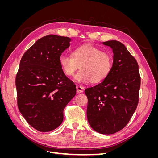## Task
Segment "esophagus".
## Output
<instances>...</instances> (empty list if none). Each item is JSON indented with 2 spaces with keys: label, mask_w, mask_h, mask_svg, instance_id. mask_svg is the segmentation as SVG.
Instances as JSON below:
<instances>
[{
  "label": "esophagus",
  "mask_w": 158,
  "mask_h": 158,
  "mask_svg": "<svg viewBox=\"0 0 158 158\" xmlns=\"http://www.w3.org/2000/svg\"><path fill=\"white\" fill-rule=\"evenodd\" d=\"M84 88L82 85H76V92L77 93H82L84 92Z\"/></svg>",
  "instance_id": "obj_1"
}]
</instances>
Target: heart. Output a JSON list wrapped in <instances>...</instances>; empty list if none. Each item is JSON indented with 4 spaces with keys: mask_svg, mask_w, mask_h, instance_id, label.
I'll list each match as a JSON object with an SVG mask.
<instances>
[{
    "mask_svg": "<svg viewBox=\"0 0 158 158\" xmlns=\"http://www.w3.org/2000/svg\"><path fill=\"white\" fill-rule=\"evenodd\" d=\"M59 64L66 76H72L79 68L75 75L78 82L92 84L99 83L106 79L113 66V57L97 47L85 45L76 47L72 51L71 56L62 54Z\"/></svg>",
    "mask_w": 158,
    "mask_h": 158,
    "instance_id": "obj_1",
    "label": "heart"
}]
</instances>
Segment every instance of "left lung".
<instances>
[{"mask_svg": "<svg viewBox=\"0 0 158 158\" xmlns=\"http://www.w3.org/2000/svg\"><path fill=\"white\" fill-rule=\"evenodd\" d=\"M103 44L113 49V66L101 83L85 89L87 118L95 131L111 135L122 130L135 111L140 75L136 60L122 43L112 40Z\"/></svg>", "mask_w": 158, "mask_h": 158, "instance_id": "8db88e82", "label": "left lung"}]
</instances>
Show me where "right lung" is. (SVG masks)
Returning a JSON list of instances; mask_svg holds the SVG:
<instances>
[{
  "instance_id": "obj_1",
  "label": "right lung",
  "mask_w": 158,
  "mask_h": 158,
  "mask_svg": "<svg viewBox=\"0 0 158 158\" xmlns=\"http://www.w3.org/2000/svg\"><path fill=\"white\" fill-rule=\"evenodd\" d=\"M70 40L56 35L43 37L20 60L16 76L18 107L26 121L40 132L60 125L64 109L76 95V85L63 73L59 60Z\"/></svg>"
}]
</instances>
